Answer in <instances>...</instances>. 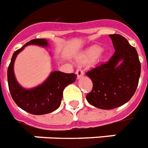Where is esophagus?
Wrapping results in <instances>:
<instances>
[{"label":"esophagus","mask_w":148,"mask_h":148,"mask_svg":"<svg viewBox=\"0 0 148 148\" xmlns=\"http://www.w3.org/2000/svg\"><path fill=\"white\" fill-rule=\"evenodd\" d=\"M76 74H77V79H79L81 77H82V76L84 75V72H83L82 70L78 69V70H77V71H76Z\"/></svg>","instance_id":"esophagus-1"}]
</instances>
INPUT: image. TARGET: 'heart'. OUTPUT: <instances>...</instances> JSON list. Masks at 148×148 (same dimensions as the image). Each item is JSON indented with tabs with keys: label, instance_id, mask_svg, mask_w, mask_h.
<instances>
[{
	"label": "heart",
	"instance_id": "b5f03b06",
	"mask_svg": "<svg viewBox=\"0 0 148 148\" xmlns=\"http://www.w3.org/2000/svg\"><path fill=\"white\" fill-rule=\"evenodd\" d=\"M103 48L99 45H92L85 49L76 58L78 64L85 65L91 63L92 66H97L105 63L108 58V53L102 51Z\"/></svg>",
	"mask_w": 148,
	"mask_h": 148
}]
</instances>
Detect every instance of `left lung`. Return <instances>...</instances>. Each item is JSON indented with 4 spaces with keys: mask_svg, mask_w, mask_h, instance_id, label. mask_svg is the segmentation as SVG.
I'll return each mask as SVG.
<instances>
[{
    "mask_svg": "<svg viewBox=\"0 0 148 148\" xmlns=\"http://www.w3.org/2000/svg\"><path fill=\"white\" fill-rule=\"evenodd\" d=\"M113 56L105 64L86 73L93 88L86 96L94 107L110 110L122 106L134 95L140 76L141 65L137 52L121 35L110 34Z\"/></svg>",
    "mask_w": 148,
    "mask_h": 148,
    "instance_id": "left-lung-1",
    "label": "left lung"
}]
</instances>
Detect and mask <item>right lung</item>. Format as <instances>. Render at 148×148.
<instances>
[{
    "label": "right lung",
    "mask_w": 148,
    "mask_h": 148,
    "mask_svg": "<svg viewBox=\"0 0 148 148\" xmlns=\"http://www.w3.org/2000/svg\"><path fill=\"white\" fill-rule=\"evenodd\" d=\"M28 45L49 48V44L44 38L34 39L14 52L8 68V83L11 96L16 104L28 113L35 115L52 113L61 104L65 87L74 82L77 75L55 71L51 72L47 79L40 85L31 88L23 87L16 80L14 63L18 53Z\"/></svg>",
    "instance_id": "1"
}]
</instances>
